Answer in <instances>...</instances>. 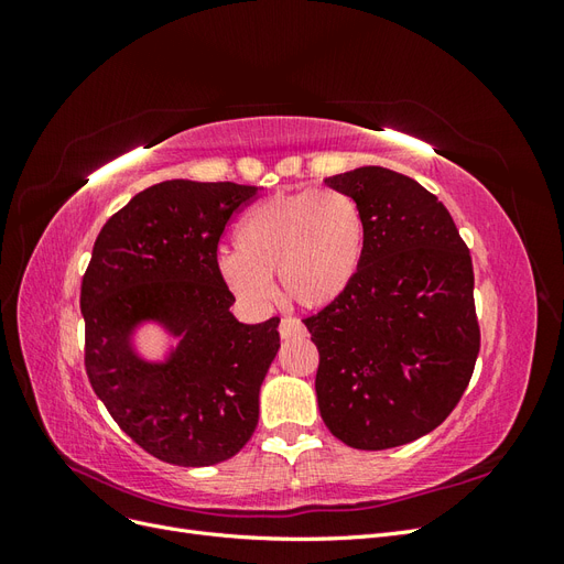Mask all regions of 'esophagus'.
I'll return each mask as SVG.
<instances>
[{
  "label": "esophagus",
  "instance_id": "obj_1",
  "mask_svg": "<svg viewBox=\"0 0 564 564\" xmlns=\"http://www.w3.org/2000/svg\"><path fill=\"white\" fill-rule=\"evenodd\" d=\"M280 336H282V338L305 336V327L301 324V319H296V317H284L282 324H280Z\"/></svg>",
  "mask_w": 564,
  "mask_h": 564
}]
</instances>
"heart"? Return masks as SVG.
<instances>
[{
  "label": "heart",
  "instance_id": "heart-1",
  "mask_svg": "<svg viewBox=\"0 0 564 564\" xmlns=\"http://www.w3.org/2000/svg\"><path fill=\"white\" fill-rule=\"evenodd\" d=\"M235 250L218 253L216 270L230 292L249 303L272 299L280 278L289 301L327 308L360 275L367 251L365 214L334 187L278 193L251 207L235 230Z\"/></svg>",
  "mask_w": 564,
  "mask_h": 564
}]
</instances>
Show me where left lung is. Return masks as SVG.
Returning a JSON list of instances; mask_svg holds the SVG:
<instances>
[{
	"instance_id": "1",
	"label": "left lung",
	"mask_w": 564,
	"mask_h": 564,
	"mask_svg": "<svg viewBox=\"0 0 564 564\" xmlns=\"http://www.w3.org/2000/svg\"><path fill=\"white\" fill-rule=\"evenodd\" d=\"M324 183L360 204L367 251L348 294L303 319L319 350V414L348 447H400L435 431L473 377L470 251L414 178L360 166Z\"/></svg>"
}]
</instances>
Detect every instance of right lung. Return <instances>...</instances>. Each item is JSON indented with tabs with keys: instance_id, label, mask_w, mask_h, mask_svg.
Returning a JSON list of instances; mask_svg holds the SVG:
<instances>
[{
	"instance_id": "right-lung-1",
	"label": "right lung",
	"mask_w": 564,
	"mask_h": 564,
	"mask_svg": "<svg viewBox=\"0 0 564 564\" xmlns=\"http://www.w3.org/2000/svg\"><path fill=\"white\" fill-rule=\"evenodd\" d=\"M256 185L164 181L131 197L98 232L82 280L84 365L98 400L135 445L185 468L240 452L259 423V392L280 350V317L245 324L216 270L230 216ZM177 338L148 361L134 332Z\"/></svg>"
}]
</instances>
